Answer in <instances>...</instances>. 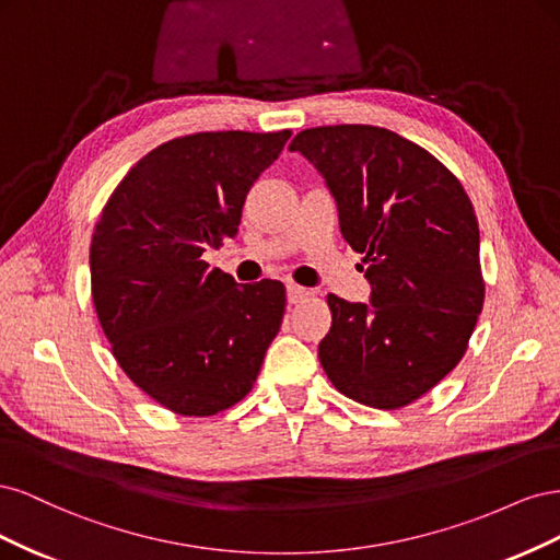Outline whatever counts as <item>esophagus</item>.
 <instances>
[{"label":"esophagus","instance_id":"34e87169","mask_svg":"<svg viewBox=\"0 0 560 560\" xmlns=\"http://www.w3.org/2000/svg\"><path fill=\"white\" fill-rule=\"evenodd\" d=\"M308 296H311V290H306V287L287 284V301H290V303H301V301H306Z\"/></svg>","mask_w":560,"mask_h":560}]
</instances>
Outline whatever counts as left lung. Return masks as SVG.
<instances>
[{"instance_id": "8db88e82", "label": "left lung", "mask_w": 560, "mask_h": 560, "mask_svg": "<svg viewBox=\"0 0 560 560\" xmlns=\"http://www.w3.org/2000/svg\"><path fill=\"white\" fill-rule=\"evenodd\" d=\"M290 149L325 175L371 282V306L327 296L319 364L338 393L371 409L409 406L463 360L483 308L465 186L428 149L378 126L308 128Z\"/></svg>"}]
</instances>
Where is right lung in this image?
<instances>
[{
	"instance_id": "add662e5",
	"label": "right lung",
	"mask_w": 560,
	"mask_h": 560,
	"mask_svg": "<svg viewBox=\"0 0 560 560\" xmlns=\"http://www.w3.org/2000/svg\"><path fill=\"white\" fill-rule=\"evenodd\" d=\"M292 130L194 132L135 163L91 241V294L112 354L186 418L238 404L280 331L284 284H238L202 259L238 233L249 186Z\"/></svg>"
}]
</instances>
